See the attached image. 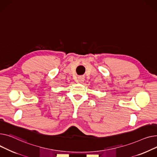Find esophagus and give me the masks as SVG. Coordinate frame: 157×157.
<instances>
[{"mask_svg":"<svg viewBox=\"0 0 157 157\" xmlns=\"http://www.w3.org/2000/svg\"><path fill=\"white\" fill-rule=\"evenodd\" d=\"M84 80H85L84 76L80 75V76H78V82H80V83H83V82H84Z\"/></svg>","mask_w":157,"mask_h":157,"instance_id":"obj_1","label":"esophagus"}]
</instances>
